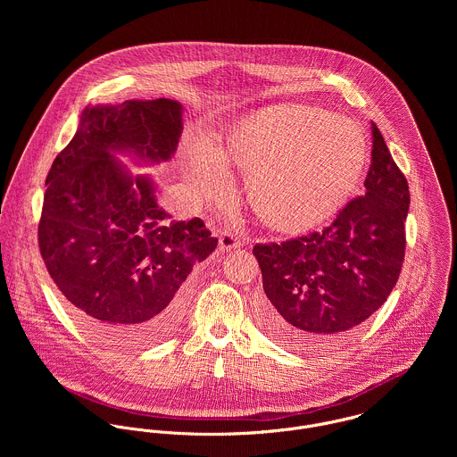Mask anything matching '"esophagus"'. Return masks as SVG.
<instances>
[{
	"mask_svg": "<svg viewBox=\"0 0 457 457\" xmlns=\"http://www.w3.org/2000/svg\"><path fill=\"white\" fill-rule=\"evenodd\" d=\"M241 246V241H237L236 236H232L230 232H223L220 236V250L221 252H230V250H236Z\"/></svg>",
	"mask_w": 457,
	"mask_h": 457,
	"instance_id": "obj_1",
	"label": "esophagus"
}]
</instances>
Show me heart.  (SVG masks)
I'll return each mask as SVG.
<instances>
[{
	"label": "heart",
	"instance_id": "1",
	"mask_svg": "<svg viewBox=\"0 0 457 457\" xmlns=\"http://www.w3.org/2000/svg\"><path fill=\"white\" fill-rule=\"evenodd\" d=\"M370 162L364 130L313 105L276 104L241 118L216 149L185 144L183 174L198 195L232 190L229 165L248 174V198L269 228L297 236L334 218L355 195Z\"/></svg>",
	"mask_w": 457,
	"mask_h": 457
}]
</instances>
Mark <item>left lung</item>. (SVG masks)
<instances>
[{
	"mask_svg": "<svg viewBox=\"0 0 457 457\" xmlns=\"http://www.w3.org/2000/svg\"><path fill=\"white\" fill-rule=\"evenodd\" d=\"M364 187L324 232L253 248L265 292L259 320L278 343L326 348L387 301L404 259L410 192L377 125Z\"/></svg>",
	"mask_w": 457,
	"mask_h": 457,
	"instance_id": "obj_1",
	"label": "left lung"
}]
</instances>
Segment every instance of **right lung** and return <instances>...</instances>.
<instances>
[{"label":"right lung","instance_id":"add662e5","mask_svg":"<svg viewBox=\"0 0 457 457\" xmlns=\"http://www.w3.org/2000/svg\"><path fill=\"white\" fill-rule=\"evenodd\" d=\"M181 131L176 100L87 105L47 176L42 259L75 320L120 348L149 346L176 330L183 283L218 245L200 218L172 221L153 176H133L121 162H169Z\"/></svg>","mask_w":457,"mask_h":457}]
</instances>
